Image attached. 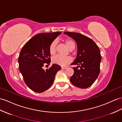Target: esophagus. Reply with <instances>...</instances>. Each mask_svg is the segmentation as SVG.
Instances as JSON below:
<instances>
[{"instance_id":"1","label":"esophagus","mask_w":122,"mask_h":122,"mask_svg":"<svg viewBox=\"0 0 122 122\" xmlns=\"http://www.w3.org/2000/svg\"><path fill=\"white\" fill-rule=\"evenodd\" d=\"M67 67L66 66H62L61 67V69H67Z\"/></svg>"}]
</instances>
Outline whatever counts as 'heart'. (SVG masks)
Returning <instances> with one entry per match:
<instances>
[{
  "instance_id": "1",
  "label": "heart",
  "mask_w": 122,
  "mask_h": 122,
  "mask_svg": "<svg viewBox=\"0 0 122 122\" xmlns=\"http://www.w3.org/2000/svg\"><path fill=\"white\" fill-rule=\"evenodd\" d=\"M65 43L70 50H72L75 47V43L72 39L70 38H67L65 40ZM57 43L55 41H53L50 44L49 46V52L51 55L55 54L56 51ZM72 61V59L70 56H64L60 55H57L52 58L53 63L57 64L61 66H65L70 63Z\"/></svg>"
}]
</instances>
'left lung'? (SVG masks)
Segmentation results:
<instances>
[{
	"label": "left lung",
	"instance_id": "left-lung-1",
	"mask_svg": "<svg viewBox=\"0 0 122 122\" xmlns=\"http://www.w3.org/2000/svg\"><path fill=\"white\" fill-rule=\"evenodd\" d=\"M64 34L73 38L78 46L77 56L71 64L78 66L73 68L74 73L70 79V82L79 88L90 87L100 73L102 56L99 47L92 39L85 35L72 32H65Z\"/></svg>",
	"mask_w": 122,
	"mask_h": 122
}]
</instances>
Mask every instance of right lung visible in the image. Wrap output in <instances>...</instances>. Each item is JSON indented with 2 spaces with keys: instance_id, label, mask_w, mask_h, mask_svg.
I'll return each mask as SVG.
<instances>
[{
  "instance_id": "right-lung-1",
  "label": "right lung",
  "mask_w": 122,
  "mask_h": 122,
  "mask_svg": "<svg viewBox=\"0 0 122 122\" xmlns=\"http://www.w3.org/2000/svg\"><path fill=\"white\" fill-rule=\"evenodd\" d=\"M61 32L36 35L27 42L19 56V70L27 86L34 92L42 93L52 85L56 73L61 69L57 64L43 69L44 64L51 62L49 46Z\"/></svg>"
}]
</instances>
